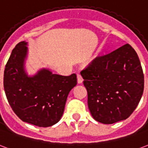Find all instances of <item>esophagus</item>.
Masks as SVG:
<instances>
[{"label":"esophagus","instance_id":"1","mask_svg":"<svg viewBox=\"0 0 148 148\" xmlns=\"http://www.w3.org/2000/svg\"><path fill=\"white\" fill-rule=\"evenodd\" d=\"M77 83L78 84H82L83 82V78L82 77V75L80 74H77Z\"/></svg>","mask_w":148,"mask_h":148}]
</instances>
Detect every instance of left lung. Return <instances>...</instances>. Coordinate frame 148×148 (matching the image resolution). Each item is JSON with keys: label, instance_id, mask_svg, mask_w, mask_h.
<instances>
[{"label": "left lung", "instance_id": "obj_1", "mask_svg": "<svg viewBox=\"0 0 148 148\" xmlns=\"http://www.w3.org/2000/svg\"><path fill=\"white\" fill-rule=\"evenodd\" d=\"M81 74L88 92L91 114L103 124L128 119L143 95L144 77L140 61L129 44L96 58Z\"/></svg>", "mask_w": 148, "mask_h": 148}]
</instances>
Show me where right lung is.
<instances>
[{
	"label": "right lung",
	"instance_id": "obj_1",
	"mask_svg": "<svg viewBox=\"0 0 148 148\" xmlns=\"http://www.w3.org/2000/svg\"><path fill=\"white\" fill-rule=\"evenodd\" d=\"M28 43L16 45L5 66L4 88L11 108L22 121L39 127L56 124L63 115L77 75L63 76L42 68L33 76L25 69Z\"/></svg>",
	"mask_w": 148,
	"mask_h": 148
}]
</instances>
